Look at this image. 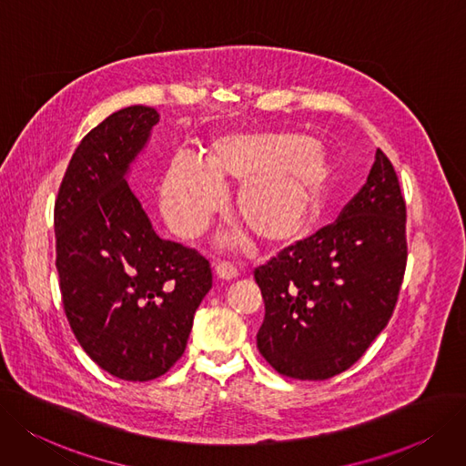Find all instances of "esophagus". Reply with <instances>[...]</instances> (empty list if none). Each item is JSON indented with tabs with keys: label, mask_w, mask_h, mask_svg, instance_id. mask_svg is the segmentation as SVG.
<instances>
[{
	"label": "esophagus",
	"mask_w": 466,
	"mask_h": 466,
	"mask_svg": "<svg viewBox=\"0 0 466 466\" xmlns=\"http://www.w3.org/2000/svg\"><path fill=\"white\" fill-rule=\"evenodd\" d=\"M216 275L219 279H223V281H231V279H235L238 275V271L231 262H221L216 266Z\"/></svg>",
	"instance_id": "1"
}]
</instances>
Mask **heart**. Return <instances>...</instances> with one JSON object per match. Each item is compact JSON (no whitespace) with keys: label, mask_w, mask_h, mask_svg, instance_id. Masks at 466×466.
<instances>
[{"label":"heart","mask_w":466,"mask_h":466,"mask_svg":"<svg viewBox=\"0 0 466 466\" xmlns=\"http://www.w3.org/2000/svg\"><path fill=\"white\" fill-rule=\"evenodd\" d=\"M221 185H240L235 216L266 247L302 238L325 210L330 172L311 137L271 132L226 134L202 164L177 157L162 185V210L172 229L193 238L223 202Z\"/></svg>","instance_id":"1"}]
</instances>
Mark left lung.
<instances>
[{"instance_id": "obj_1", "label": "left lung", "mask_w": 466, "mask_h": 466, "mask_svg": "<svg viewBox=\"0 0 466 466\" xmlns=\"http://www.w3.org/2000/svg\"><path fill=\"white\" fill-rule=\"evenodd\" d=\"M405 218L396 170L379 148L337 221L254 269L266 304L256 342L277 373L325 380L363 356L398 302Z\"/></svg>"}]
</instances>
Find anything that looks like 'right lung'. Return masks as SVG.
Returning <instances> with one entry per match:
<instances>
[{
    "label": "right lung",
    "mask_w": 466,
    "mask_h": 466,
    "mask_svg": "<svg viewBox=\"0 0 466 466\" xmlns=\"http://www.w3.org/2000/svg\"><path fill=\"white\" fill-rule=\"evenodd\" d=\"M160 115L134 105L74 151L55 200V266L74 337L103 370L145 382L185 351L210 262L157 235L126 174Z\"/></svg>",
    "instance_id": "right-lung-1"
}]
</instances>
